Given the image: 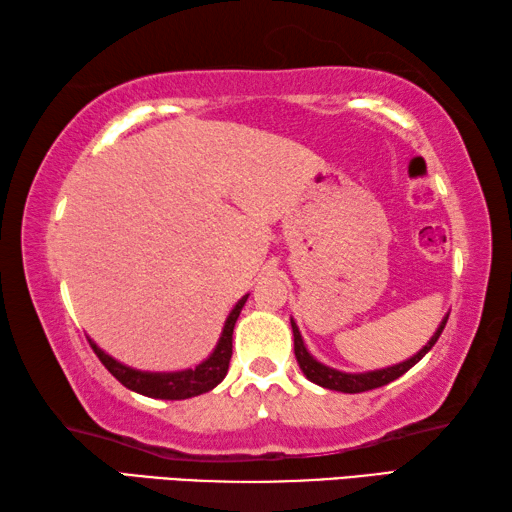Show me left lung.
<instances>
[{"instance_id": "1", "label": "left lung", "mask_w": 512, "mask_h": 512, "mask_svg": "<svg viewBox=\"0 0 512 512\" xmlns=\"http://www.w3.org/2000/svg\"><path fill=\"white\" fill-rule=\"evenodd\" d=\"M447 317L441 321V326H438L436 333L432 335V339L420 348V351L409 357V360L400 362V364H393V366H387V369H380V371H366V373H344V371H337V369H330V366L317 362L315 357H312L308 353L306 344H303L301 339V333H299V326L294 324V319L290 321L292 324V333H294V355H297V362L301 366L303 375L310 382L319 384V387L324 389H330V391H342V393H362V391H371V389H378V387H384V384H389L393 380H398L400 375H405L411 366L418 364L423 357L432 351V346L438 342V337H441L443 328L447 324Z\"/></svg>"}]
</instances>
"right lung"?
I'll use <instances>...</instances> for the list:
<instances>
[{"label": "right lung", "instance_id": "right-lung-1", "mask_svg": "<svg viewBox=\"0 0 512 512\" xmlns=\"http://www.w3.org/2000/svg\"><path fill=\"white\" fill-rule=\"evenodd\" d=\"M249 294H245L236 308L229 312L227 321H224L222 335L218 339V346L213 348V353L206 357L202 364H197L195 369H186V371H173V373H148V371H137L130 369L121 362H116L114 357L103 353L92 339L94 353L98 355V360L103 362V366L110 371L116 380H119L123 387H128L130 391H137L141 396L148 398H159V400H186L193 396H200V393H206L218 387V384L224 380V375L229 371V360H231V351H233V326L240 317V310L245 306Z\"/></svg>", "mask_w": 512, "mask_h": 512}]
</instances>
